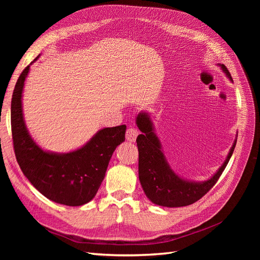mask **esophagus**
<instances>
[{"label": "esophagus", "mask_w": 260, "mask_h": 260, "mask_svg": "<svg viewBox=\"0 0 260 260\" xmlns=\"http://www.w3.org/2000/svg\"><path fill=\"white\" fill-rule=\"evenodd\" d=\"M139 132L137 128L135 127H128L127 131H126V134H125V137H126V140L129 141V142H135L136 141V138H137Z\"/></svg>", "instance_id": "1"}]
</instances>
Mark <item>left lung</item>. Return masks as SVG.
I'll return each instance as SVG.
<instances>
[{"label":"left lung","mask_w":260,"mask_h":260,"mask_svg":"<svg viewBox=\"0 0 260 260\" xmlns=\"http://www.w3.org/2000/svg\"><path fill=\"white\" fill-rule=\"evenodd\" d=\"M221 70L232 81L228 68L220 64ZM141 131L137 137L139 152V180L146 197L161 207L179 208L193 204L206 195L219 179L234 152L236 139L232 145L223 165L207 181H188L175 174L161 149V143L155 134L153 122L147 113L141 112L136 119Z\"/></svg>","instance_id":"1"}]
</instances>
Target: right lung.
Returning <instances> with one entry per match:
<instances>
[{
    "mask_svg": "<svg viewBox=\"0 0 260 260\" xmlns=\"http://www.w3.org/2000/svg\"><path fill=\"white\" fill-rule=\"evenodd\" d=\"M29 67L20 75L11 100V132L17 161L26 178L46 198L64 206H83L97 194L113 153L125 140L126 125L100 129L74 152L44 151L31 138L23 117L22 92Z\"/></svg>",
    "mask_w": 260,
    "mask_h": 260,
    "instance_id": "right-lung-1",
    "label": "right lung"
}]
</instances>
